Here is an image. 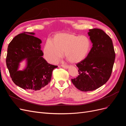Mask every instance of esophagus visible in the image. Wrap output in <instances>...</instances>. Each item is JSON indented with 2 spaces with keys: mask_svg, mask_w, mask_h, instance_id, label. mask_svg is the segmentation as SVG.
Wrapping results in <instances>:
<instances>
[{
  "mask_svg": "<svg viewBox=\"0 0 126 126\" xmlns=\"http://www.w3.org/2000/svg\"><path fill=\"white\" fill-rule=\"evenodd\" d=\"M61 66H62L63 68H64V69H67V68H68V67H69V66H68V65H63V64H62V65H61Z\"/></svg>",
  "mask_w": 126,
  "mask_h": 126,
  "instance_id": "1",
  "label": "esophagus"
}]
</instances>
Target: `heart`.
Segmentation results:
<instances>
[{"label":"heart","instance_id":"b5f03b06","mask_svg":"<svg viewBox=\"0 0 126 126\" xmlns=\"http://www.w3.org/2000/svg\"><path fill=\"white\" fill-rule=\"evenodd\" d=\"M91 48V42L86 36L60 33L55 35L54 41L48 39L44 48L45 58L55 63L64 55L71 63H78L86 58Z\"/></svg>","mask_w":126,"mask_h":126}]
</instances>
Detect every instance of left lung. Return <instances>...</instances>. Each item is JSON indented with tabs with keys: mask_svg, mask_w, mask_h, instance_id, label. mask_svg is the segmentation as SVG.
Here are the masks:
<instances>
[{
	"mask_svg": "<svg viewBox=\"0 0 126 126\" xmlns=\"http://www.w3.org/2000/svg\"><path fill=\"white\" fill-rule=\"evenodd\" d=\"M93 44L86 58L78 63V77L71 79L74 85L82 91L98 89L111 76L115 60L112 41L102 30L94 28L88 32Z\"/></svg>",
	"mask_w": 126,
	"mask_h": 126,
	"instance_id": "left-lung-1",
	"label": "left lung"
}]
</instances>
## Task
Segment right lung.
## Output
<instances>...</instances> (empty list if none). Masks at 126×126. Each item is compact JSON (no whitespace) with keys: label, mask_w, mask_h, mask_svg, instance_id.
<instances>
[{"label":"right lung","mask_w":126,"mask_h":126,"mask_svg":"<svg viewBox=\"0 0 126 126\" xmlns=\"http://www.w3.org/2000/svg\"><path fill=\"white\" fill-rule=\"evenodd\" d=\"M34 32H24L15 36L7 49L6 64L13 82L29 91L39 90L51 80L52 72L57 66L48 63L43 57L42 41ZM26 59V66L18 70L19 63Z\"/></svg>","instance_id":"right-lung-1"}]
</instances>
